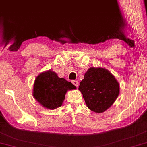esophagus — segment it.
Returning <instances> with one entry per match:
<instances>
[{
  "label": "esophagus",
  "instance_id": "34e87169",
  "mask_svg": "<svg viewBox=\"0 0 147 147\" xmlns=\"http://www.w3.org/2000/svg\"><path fill=\"white\" fill-rule=\"evenodd\" d=\"M72 83L74 84V85L76 87H78L79 86V82H77V81H75V80H73V81H72Z\"/></svg>",
  "mask_w": 147,
  "mask_h": 147
}]
</instances>
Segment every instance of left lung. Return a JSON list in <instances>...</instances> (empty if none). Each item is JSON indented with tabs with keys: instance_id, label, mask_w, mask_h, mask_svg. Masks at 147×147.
Returning <instances> with one entry per match:
<instances>
[{
	"instance_id": "left-lung-1",
	"label": "left lung",
	"mask_w": 147,
	"mask_h": 147,
	"mask_svg": "<svg viewBox=\"0 0 147 147\" xmlns=\"http://www.w3.org/2000/svg\"><path fill=\"white\" fill-rule=\"evenodd\" d=\"M79 90L87 107L93 112L103 113L113 104L119 93V84L110 71L91 67L80 82Z\"/></svg>"
}]
</instances>
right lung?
<instances>
[{
    "label": "right lung",
    "instance_id": "add662e5",
    "mask_svg": "<svg viewBox=\"0 0 147 147\" xmlns=\"http://www.w3.org/2000/svg\"><path fill=\"white\" fill-rule=\"evenodd\" d=\"M76 89L71 82L60 78L51 70L43 72L36 77L33 86V97L45 109H53L61 106L69 90Z\"/></svg>",
    "mask_w": 147,
    "mask_h": 147
}]
</instances>
